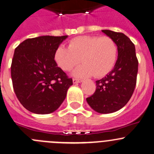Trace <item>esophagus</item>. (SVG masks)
Segmentation results:
<instances>
[{"label":"esophagus","mask_w":154,"mask_h":154,"mask_svg":"<svg viewBox=\"0 0 154 154\" xmlns=\"http://www.w3.org/2000/svg\"><path fill=\"white\" fill-rule=\"evenodd\" d=\"M72 82H73L74 84L80 83V82H82V79H75V78H73V79H72Z\"/></svg>","instance_id":"esophagus-1"}]
</instances>
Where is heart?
<instances>
[{
    "label": "heart",
    "instance_id": "heart-1",
    "mask_svg": "<svg viewBox=\"0 0 154 154\" xmlns=\"http://www.w3.org/2000/svg\"><path fill=\"white\" fill-rule=\"evenodd\" d=\"M118 54L116 43L109 36L82 35L68 43V48L59 47L55 61L62 70L70 71L80 62L82 65L73 72L78 77H102L111 71Z\"/></svg>",
    "mask_w": 154,
    "mask_h": 154
}]
</instances>
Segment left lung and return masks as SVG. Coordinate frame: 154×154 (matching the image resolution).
<instances>
[{
	"instance_id": "obj_1",
	"label": "left lung",
	"mask_w": 154,
	"mask_h": 154,
	"mask_svg": "<svg viewBox=\"0 0 154 154\" xmlns=\"http://www.w3.org/2000/svg\"><path fill=\"white\" fill-rule=\"evenodd\" d=\"M118 47V58L112 71L96 81L95 93L87 98L88 104L100 113H110L122 108L134 93L138 72L135 46L124 33L102 30Z\"/></svg>"
}]
</instances>
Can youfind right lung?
<instances>
[{"label": "right lung", "mask_w": 154, "mask_h": 154, "mask_svg": "<svg viewBox=\"0 0 154 154\" xmlns=\"http://www.w3.org/2000/svg\"><path fill=\"white\" fill-rule=\"evenodd\" d=\"M67 35L28 38L15 48L11 64L12 86L29 111L48 114L65 99L72 79L57 65L55 53Z\"/></svg>", "instance_id": "right-lung-1"}]
</instances>
